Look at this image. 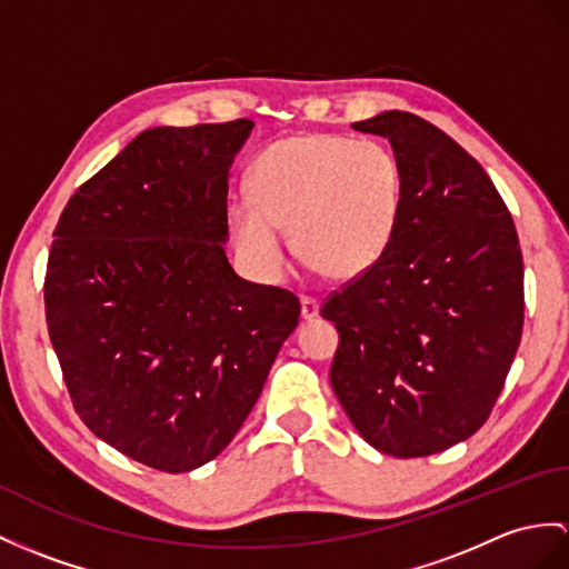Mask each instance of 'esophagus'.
Listing matches in <instances>:
<instances>
[{"label":"esophagus","instance_id":"34e87169","mask_svg":"<svg viewBox=\"0 0 569 569\" xmlns=\"http://www.w3.org/2000/svg\"><path fill=\"white\" fill-rule=\"evenodd\" d=\"M321 313V303H318L313 297H301V318L303 321H313Z\"/></svg>","mask_w":569,"mask_h":569}]
</instances>
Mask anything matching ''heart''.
<instances>
[{
	"mask_svg": "<svg viewBox=\"0 0 569 569\" xmlns=\"http://www.w3.org/2000/svg\"><path fill=\"white\" fill-rule=\"evenodd\" d=\"M403 173L389 147L338 134H297L253 161L251 200L231 202L239 251L260 280L287 266L284 229L299 256L332 277L371 270L396 237Z\"/></svg>",
	"mask_w": 569,
	"mask_h": 569,
	"instance_id": "heart-1",
	"label": "heart"
}]
</instances>
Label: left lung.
Wrapping results in <instances>:
<instances>
[{
	"label": "left lung",
	"mask_w": 569,
	"mask_h": 569,
	"mask_svg": "<svg viewBox=\"0 0 569 569\" xmlns=\"http://www.w3.org/2000/svg\"><path fill=\"white\" fill-rule=\"evenodd\" d=\"M352 130L389 140L403 207L381 260L321 309L340 332L330 386L367 445L398 459L476 435L523 326L515 221L482 166L403 110Z\"/></svg>",
	"instance_id": "obj_1"
}]
</instances>
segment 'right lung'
<instances>
[{
	"label": "right lung",
	"instance_id": "1",
	"mask_svg": "<svg viewBox=\"0 0 569 569\" xmlns=\"http://www.w3.org/2000/svg\"><path fill=\"white\" fill-rule=\"evenodd\" d=\"M251 132L248 118L140 132L52 233L46 316L79 418L166 473L229 447L299 323L295 295L243 280L224 251Z\"/></svg>",
	"mask_w": 569,
	"mask_h": 569
}]
</instances>
